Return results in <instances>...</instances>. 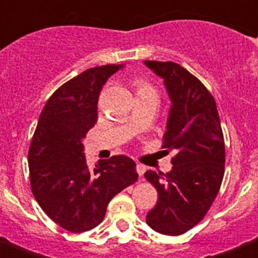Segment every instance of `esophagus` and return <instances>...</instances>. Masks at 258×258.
Segmentation results:
<instances>
[{"label":"esophagus","mask_w":258,"mask_h":258,"mask_svg":"<svg viewBox=\"0 0 258 258\" xmlns=\"http://www.w3.org/2000/svg\"><path fill=\"white\" fill-rule=\"evenodd\" d=\"M136 169H137V173H138L140 176H143L144 172H145V169H147V168H145V166H144V165H141V164H138Z\"/></svg>","instance_id":"34e87169"}]
</instances>
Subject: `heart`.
Instances as JSON below:
<instances>
[{"instance_id": "1", "label": "heart", "mask_w": 258, "mask_h": 258, "mask_svg": "<svg viewBox=\"0 0 258 258\" xmlns=\"http://www.w3.org/2000/svg\"><path fill=\"white\" fill-rule=\"evenodd\" d=\"M150 89H152L151 86L145 85V83H140V85H138V92H143V90H150Z\"/></svg>"}]
</instances>
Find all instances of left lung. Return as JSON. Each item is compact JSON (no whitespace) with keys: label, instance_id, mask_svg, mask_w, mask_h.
Masks as SVG:
<instances>
[{"label":"left lung","instance_id":"1","mask_svg":"<svg viewBox=\"0 0 258 258\" xmlns=\"http://www.w3.org/2000/svg\"><path fill=\"white\" fill-rule=\"evenodd\" d=\"M164 80L171 101L165 151H175L169 172L147 171L158 202L147 215L155 232L178 236L199 223L220 189L225 173V141L216 103L208 89L175 62L145 60Z\"/></svg>","mask_w":258,"mask_h":258}]
</instances>
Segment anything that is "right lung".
<instances>
[{
    "mask_svg": "<svg viewBox=\"0 0 258 258\" xmlns=\"http://www.w3.org/2000/svg\"><path fill=\"white\" fill-rule=\"evenodd\" d=\"M122 68L104 64L82 72L50 96L39 115L28 152L31 188L42 210L64 230L96 227L111 198L138 179L136 162L125 155L90 169L82 143L97 121L103 86Z\"/></svg>",
    "mask_w": 258,
    "mask_h": 258,
    "instance_id": "add662e5",
    "label": "right lung"
}]
</instances>
